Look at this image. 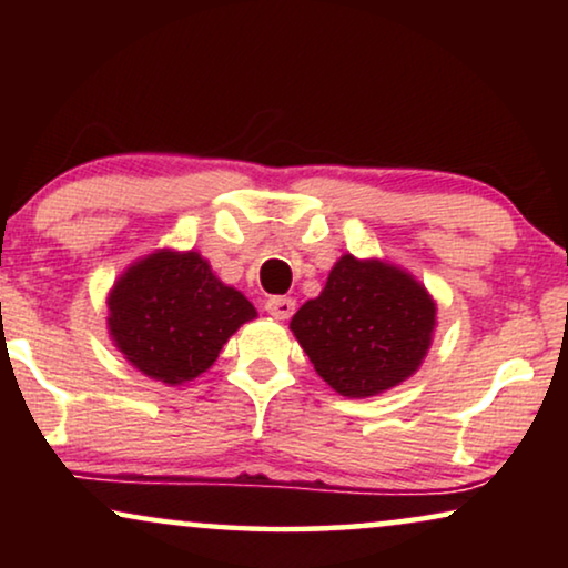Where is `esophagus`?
Instances as JSON below:
<instances>
[{"instance_id":"esophagus-1","label":"esophagus","mask_w":568,"mask_h":568,"mask_svg":"<svg viewBox=\"0 0 568 568\" xmlns=\"http://www.w3.org/2000/svg\"><path fill=\"white\" fill-rule=\"evenodd\" d=\"M263 307H266V313L274 315L276 321H286V317H292V313H294V300L292 297H268Z\"/></svg>"}]
</instances>
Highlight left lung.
Instances as JSON below:
<instances>
[{
    "label": "left lung",
    "instance_id": "left-lung-1",
    "mask_svg": "<svg viewBox=\"0 0 568 568\" xmlns=\"http://www.w3.org/2000/svg\"><path fill=\"white\" fill-rule=\"evenodd\" d=\"M437 307L406 271L344 255L321 297L290 328L315 372L346 398H369L414 375L432 344Z\"/></svg>",
    "mask_w": 568,
    "mask_h": 568
}]
</instances>
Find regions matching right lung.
<instances>
[{
    "instance_id": "add662e5",
    "label": "right lung",
    "mask_w": 568,
    "mask_h": 568,
    "mask_svg": "<svg viewBox=\"0 0 568 568\" xmlns=\"http://www.w3.org/2000/svg\"><path fill=\"white\" fill-rule=\"evenodd\" d=\"M111 336L144 375L178 385L212 367L255 307L212 274L199 253H154L113 286Z\"/></svg>"
}]
</instances>
